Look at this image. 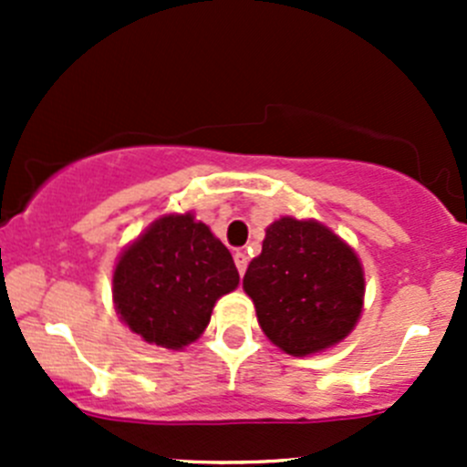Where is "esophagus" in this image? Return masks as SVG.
<instances>
[{"label": "esophagus", "mask_w": 467, "mask_h": 467, "mask_svg": "<svg viewBox=\"0 0 467 467\" xmlns=\"http://www.w3.org/2000/svg\"><path fill=\"white\" fill-rule=\"evenodd\" d=\"M234 264H237V271H239V275H244V273H246V266H248V257H246V253L244 251H237L234 253Z\"/></svg>", "instance_id": "obj_1"}]
</instances>
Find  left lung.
<instances>
[{"mask_svg": "<svg viewBox=\"0 0 467 467\" xmlns=\"http://www.w3.org/2000/svg\"><path fill=\"white\" fill-rule=\"evenodd\" d=\"M244 291L271 343L307 357L355 329L364 307V268L327 225L282 216L268 225L262 253L248 264Z\"/></svg>", "mask_w": 467, "mask_h": 467, "instance_id": "1", "label": "left lung"}]
</instances>
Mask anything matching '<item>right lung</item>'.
I'll use <instances>...</instances> for the list:
<instances>
[{
    "mask_svg": "<svg viewBox=\"0 0 467 467\" xmlns=\"http://www.w3.org/2000/svg\"><path fill=\"white\" fill-rule=\"evenodd\" d=\"M228 248L192 212L164 214L117 260L112 300L146 343L182 350L203 334L216 300L237 289Z\"/></svg>",
    "mask_w": 467,
    "mask_h": 467,
    "instance_id": "1",
    "label": "right lung"
}]
</instances>
